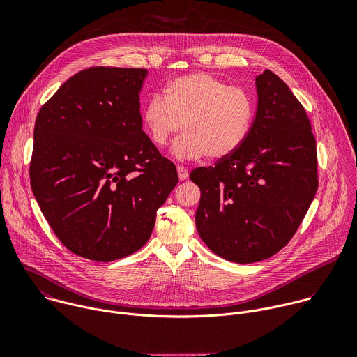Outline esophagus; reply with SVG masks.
Segmentation results:
<instances>
[{"mask_svg": "<svg viewBox=\"0 0 357 357\" xmlns=\"http://www.w3.org/2000/svg\"><path fill=\"white\" fill-rule=\"evenodd\" d=\"M176 171H178V176H179L181 181H185V179L188 178V175H189V174H188V169H186L185 167H182V165H178V167H176Z\"/></svg>", "mask_w": 357, "mask_h": 357, "instance_id": "1", "label": "esophagus"}]
</instances>
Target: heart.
Here are the masks:
<instances>
[{
	"label": "heart",
	"mask_w": 357,
	"mask_h": 357,
	"mask_svg": "<svg viewBox=\"0 0 357 357\" xmlns=\"http://www.w3.org/2000/svg\"><path fill=\"white\" fill-rule=\"evenodd\" d=\"M165 98L152 96L141 120L152 144L162 148L183 126L185 134L174 144L179 160L206 155L222 161L244 144L252 123V101L240 87L227 86L208 73L176 77L165 86Z\"/></svg>",
	"instance_id": "b5f03b06"
}]
</instances>
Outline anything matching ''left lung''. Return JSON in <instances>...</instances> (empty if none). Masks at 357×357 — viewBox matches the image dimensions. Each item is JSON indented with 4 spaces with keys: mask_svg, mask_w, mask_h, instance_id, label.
<instances>
[{
    "mask_svg": "<svg viewBox=\"0 0 357 357\" xmlns=\"http://www.w3.org/2000/svg\"><path fill=\"white\" fill-rule=\"evenodd\" d=\"M257 112L244 144L189 178L200 189L195 222L219 257L250 264L292 238L318 189L317 141L305 109L271 70L256 76Z\"/></svg>",
    "mask_w": 357,
    "mask_h": 357,
    "instance_id": "8db88e82",
    "label": "left lung"
}]
</instances>
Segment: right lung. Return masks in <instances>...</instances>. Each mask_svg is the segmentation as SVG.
<instances>
[{
	"label": "right lung",
	"instance_id": "obj_1",
	"mask_svg": "<svg viewBox=\"0 0 357 357\" xmlns=\"http://www.w3.org/2000/svg\"><path fill=\"white\" fill-rule=\"evenodd\" d=\"M146 69L89 68L40 107L29 167L38 205L61 243L107 263L151 237L178 183L175 165L142 131Z\"/></svg>",
	"mask_w": 357,
	"mask_h": 357
}]
</instances>
